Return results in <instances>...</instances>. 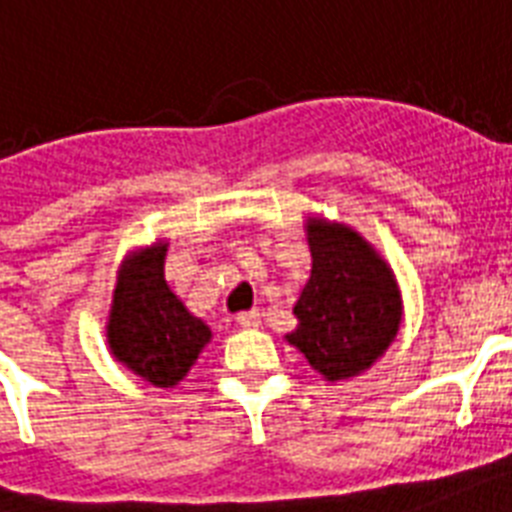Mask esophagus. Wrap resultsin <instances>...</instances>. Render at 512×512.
<instances>
[{
  "mask_svg": "<svg viewBox=\"0 0 512 512\" xmlns=\"http://www.w3.org/2000/svg\"><path fill=\"white\" fill-rule=\"evenodd\" d=\"M236 323H239L242 328L260 326V313H257V310H244V313L236 315Z\"/></svg>",
  "mask_w": 512,
  "mask_h": 512,
  "instance_id": "obj_1",
  "label": "esophagus"
}]
</instances>
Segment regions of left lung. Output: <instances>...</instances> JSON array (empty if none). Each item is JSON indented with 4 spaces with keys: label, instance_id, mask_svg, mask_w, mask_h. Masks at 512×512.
I'll return each mask as SVG.
<instances>
[{
    "label": "left lung",
    "instance_id": "1",
    "mask_svg": "<svg viewBox=\"0 0 512 512\" xmlns=\"http://www.w3.org/2000/svg\"><path fill=\"white\" fill-rule=\"evenodd\" d=\"M310 281L299 294V326L286 334L328 381L371 368L400 331V289L389 265L363 236L326 220H310Z\"/></svg>",
    "mask_w": 512,
    "mask_h": 512
}]
</instances>
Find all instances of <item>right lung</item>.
<instances>
[{"instance_id": "right-lung-1", "label": "right lung", "mask_w": 512, "mask_h": 512, "mask_svg": "<svg viewBox=\"0 0 512 512\" xmlns=\"http://www.w3.org/2000/svg\"><path fill=\"white\" fill-rule=\"evenodd\" d=\"M162 260L165 247L128 257L115 286L107 339L112 355L144 381L173 386L189 373L210 342V328L170 292L162 276Z\"/></svg>"}]
</instances>
